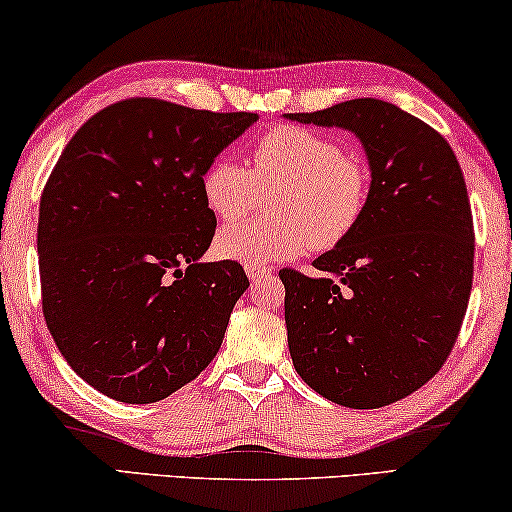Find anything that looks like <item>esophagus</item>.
<instances>
[{
	"instance_id": "34e87169",
	"label": "esophagus",
	"mask_w": 512,
	"mask_h": 512,
	"mask_svg": "<svg viewBox=\"0 0 512 512\" xmlns=\"http://www.w3.org/2000/svg\"><path fill=\"white\" fill-rule=\"evenodd\" d=\"M269 271H271L269 266H259V264H246V273H248V278L253 280V283H259V280L269 276Z\"/></svg>"
}]
</instances>
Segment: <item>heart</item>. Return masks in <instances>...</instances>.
<instances>
[{"label": "heart", "mask_w": 512, "mask_h": 512, "mask_svg": "<svg viewBox=\"0 0 512 512\" xmlns=\"http://www.w3.org/2000/svg\"><path fill=\"white\" fill-rule=\"evenodd\" d=\"M201 199L218 220H239L270 194L271 215L222 229L220 257L243 264H271L308 248L331 250L362 222L371 176L362 160L311 129L283 125L259 136L253 169L220 155L199 176Z\"/></svg>", "instance_id": "1"}]
</instances>
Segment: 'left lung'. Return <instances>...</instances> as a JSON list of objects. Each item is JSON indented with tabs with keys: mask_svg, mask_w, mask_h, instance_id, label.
I'll list each match as a JSON object with an SVG mask.
<instances>
[{
	"mask_svg": "<svg viewBox=\"0 0 512 512\" xmlns=\"http://www.w3.org/2000/svg\"><path fill=\"white\" fill-rule=\"evenodd\" d=\"M290 120L343 127L369 155L371 194L359 227L313 266L278 273L292 364L322 397L383 408L441 371L473 283V215L450 143L380 99H352Z\"/></svg>",
	"mask_w": 512,
	"mask_h": 512,
	"instance_id": "obj_1",
	"label": "left lung"
}]
</instances>
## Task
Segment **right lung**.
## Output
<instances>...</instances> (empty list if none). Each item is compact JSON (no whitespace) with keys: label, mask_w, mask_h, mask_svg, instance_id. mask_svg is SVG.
<instances>
[{"label":"right lung","mask_w":512,"mask_h":512,"mask_svg":"<svg viewBox=\"0 0 512 512\" xmlns=\"http://www.w3.org/2000/svg\"><path fill=\"white\" fill-rule=\"evenodd\" d=\"M257 113L155 97L106 106L71 136L43 187V318L67 364L115 401L153 403L218 355L248 276L199 262L215 215L201 171Z\"/></svg>","instance_id":"1"}]
</instances>
